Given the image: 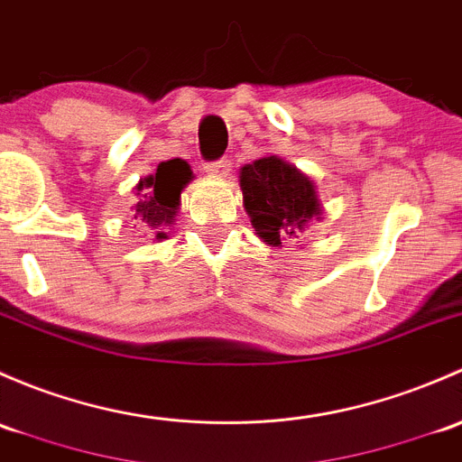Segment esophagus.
<instances>
[{
    "instance_id": "1",
    "label": "esophagus",
    "mask_w": 462,
    "mask_h": 462,
    "mask_svg": "<svg viewBox=\"0 0 462 462\" xmlns=\"http://www.w3.org/2000/svg\"><path fill=\"white\" fill-rule=\"evenodd\" d=\"M207 171L211 175H216V178H226L229 175V158L207 162Z\"/></svg>"
}]
</instances>
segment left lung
I'll return each mask as SVG.
<instances>
[{"label": "left lung", "mask_w": 462, "mask_h": 462, "mask_svg": "<svg viewBox=\"0 0 462 462\" xmlns=\"http://www.w3.org/2000/svg\"><path fill=\"white\" fill-rule=\"evenodd\" d=\"M240 187L251 225L266 245L298 237L311 217L320 216L311 180L275 155L242 166Z\"/></svg>", "instance_id": "1"}]
</instances>
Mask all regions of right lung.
<instances>
[{"label": "right lung", "mask_w": 462, "mask_h": 462, "mask_svg": "<svg viewBox=\"0 0 462 462\" xmlns=\"http://www.w3.org/2000/svg\"><path fill=\"white\" fill-rule=\"evenodd\" d=\"M191 175L193 171L187 162L169 160L162 162L155 175H149L137 184L140 202L135 204V220L144 222L151 229H158L155 237H166L162 229L173 225L180 207V193L184 184H189Z\"/></svg>", "instance_id": "1"}]
</instances>
